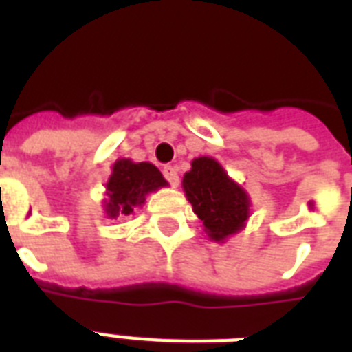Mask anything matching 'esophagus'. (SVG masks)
I'll use <instances>...</instances> for the list:
<instances>
[{"label":"esophagus","mask_w":352,"mask_h":352,"mask_svg":"<svg viewBox=\"0 0 352 352\" xmlns=\"http://www.w3.org/2000/svg\"><path fill=\"white\" fill-rule=\"evenodd\" d=\"M162 175L168 182H170L171 186H179V170H177L175 166H164L162 168Z\"/></svg>","instance_id":"obj_1"}]
</instances>
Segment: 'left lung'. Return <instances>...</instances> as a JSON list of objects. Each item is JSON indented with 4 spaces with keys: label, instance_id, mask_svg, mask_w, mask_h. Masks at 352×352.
Returning a JSON list of instances; mask_svg holds the SVG:
<instances>
[{
    "label": "left lung",
    "instance_id": "1",
    "mask_svg": "<svg viewBox=\"0 0 352 352\" xmlns=\"http://www.w3.org/2000/svg\"><path fill=\"white\" fill-rule=\"evenodd\" d=\"M182 188L193 212L215 241L239 232L248 219V197L228 179L217 160L199 157L182 179Z\"/></svg>",
    "mask_w": 352,
    "mask_h": 352
}]
</instances>
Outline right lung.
<instances>
[{"instance_id":"add662e5","label":"right lung","mask_w":352,"mask_h":352,"mask_svg":"<svg viewBox=\"0 0 352 352\" xmlns=\"http://www.w3.org/2000/svg\"><path fill=\"white\" fill-rule=\"evenodd\" d=\"M166 186V181L153 164L131 162L122 159L113 166V175L107 182L106 214L109 217H122L133 214V210L144 204L146 193Z\"/></svg>"}]
</instances>
